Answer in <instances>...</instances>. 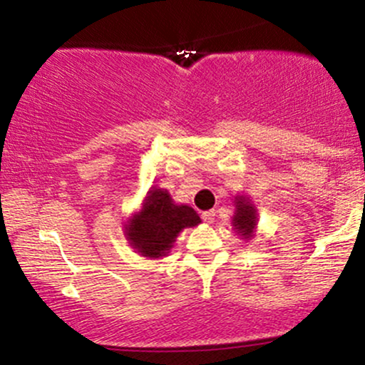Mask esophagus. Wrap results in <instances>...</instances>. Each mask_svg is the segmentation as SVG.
<instances>
[{"label":"esophagus","instance_id":"esophagus-1","mask_svg":"<svg viewBox=\"0 0 365 365\" xmlns=\"http://www.w3.org/2000/svg\"><path fill=\"white\" fill-rule=\"evenodd\" d=\"M200 216H202V220L206 221V223H212V221H215L216 212L215 211H204Z\"/></svg>","mask_w":365,"mask_h":365}]
</instances>
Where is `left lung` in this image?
Returning a JSON list of instances; mask_svg holds the SVG:
<instances>
[{"mask_svg": "<svg viewBox=\"0 0 365 365\" xmlns=\"http://www.w3.org/2000/svg\"><path fill=\"white\" fill-rule=\"evenodd\" d=\"M232 225L235 226L238 235L244 237L245 240L254 237L255 225H257V209L250 202L249 197H235V215H233Z\"/></svg>", "mask_w": 365, "mask_h": 365, "instance_id": "8db88e82", "label": "left lung"}]
</instances>
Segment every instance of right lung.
Returning <instances> with one entry per match:
<instances>
[{"mask_svg":"<svg viewBox=\"0 0 365 365\" xmlns=\"http://www.w3.org/2000/svg\"><path fill=\"white\" fill-rule=\"evenodd\" d=\"M200 223L190 206L175 204L168 190L153 187L142 202L140 211L130 217L125 235L130 245L144 257H165L173 247L178 233Z\"/></svg>","mask_w":365,"mask_h":365,"instance_id":"right-lung-1","label":"right lung"}]
</instances>
